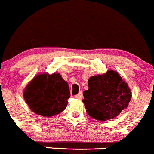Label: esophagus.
<instances>
[{"label": "esophagus", "mask_w": 154, "mask_h": 154, "mask_svg": "<svg viewBox=\"0 0 154 154\" xmlns=\"http://www.w3.org/2000/svg\"><path fill=\"white\" fill-rule=\"evenodd\" d=\"M75 98H77V99H79V100H82V99L83 98V95H82V91H80V92H79V94H77V95H75Z\"/></svg>", "instance_id": "34e87169"}]
</instances>
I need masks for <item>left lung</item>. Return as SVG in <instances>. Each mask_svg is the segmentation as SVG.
Returning <instances> with one entry per match:
<instances>
[{
  "label": "left lung",
  "mask_w": 154,
  "mask_h": 154,
  "mask_svg": "<svg viewBox=\"0 0 154 154\" xmlns=\"http://www.w3.org/2000/svg\"><path fill=\"white\" fill-rule=\"evenodd\" d=\"M88 84L82 102L91 118L98 121L113 119L128 106L131 90L115 71L111 69L103 75L91 76Z\"/></svg>",
  "instance_id": "obj_1"
}]
</instances>
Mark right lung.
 <instances>
[{
	"label": "right lung",
	"mask_w": 154,
	"mask_h": 154,
	"mask_svg": "<svg viewBox=\"0 0 154 154\" xmlns=\"http://www.w3.org/2000/svg\"><path fill=\"white\" fill-rule=\"evenodd\" d=\"M69 97V85L59 73L39 74L24 91V99L30 110L48 118L63 112Z\"/></svg>",
	"instance_id": "1"
}]
</instances>
